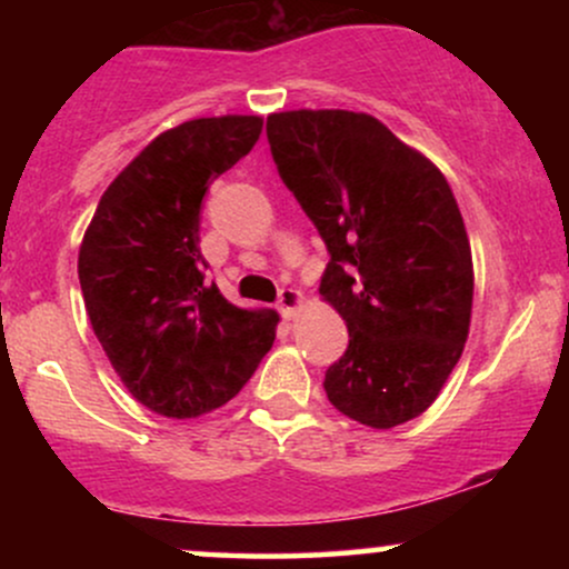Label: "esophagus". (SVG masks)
<instances>
[{
	"label": "esophagus",
	"mask_w": 569,
	"mask_h": 569,
	"mask_svg": "<svg viewBox=\"0 0 569 569\" xmlns=\"http://www.w3.org/2000/svg\"><path fill=\"white\" fill-rule=\"evenodd\" d=\"M302 307V293L297 289H280L278 293V310L283 312V318H293Z\"/></svg>",
	"instance_id": "obj_1"
}]
</instances>
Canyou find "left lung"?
<instances>
[{
	"mask_svg": "<svg viewBox=\"0 0 569 569\" xmlns=\"http://www.w3.org/2000/svg\"><path fill=\"white\" fill-rule=\"evenodd\" d=\"M267 141L329 248L321 293L348 323V350L326 369L331 407L377 430L415 420L441 393L471 326V243L452 189L363 112L270 114Z\"/></svg>",
	"mask_w": 569,
	"mask_h": 569,
	"instance_id": "left-lung-1",
	"label": "left lung"
}]
</instances>
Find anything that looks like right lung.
Wrapping results in <instances>:
<instances>
[{"mask_svg":"<svg viewBox=\"0 0 569 569\" xmlns=\"http://www.w3.org/2000/svg\"><path fill=\"white\" fill-rule=\"evenodd\" d=\"M262 133V117H200L166 130L109 184L80 246L98 342L136 401L187 420L224 407L276 342L278 312L243 310L206 278L208 184Z\"/></svg>","mask_w":569,"mask_h":569,"instance_id":"right-lung-1","label":"right lung"}]
</instances>
